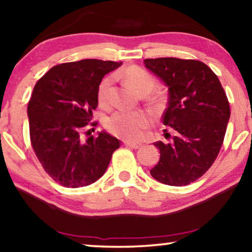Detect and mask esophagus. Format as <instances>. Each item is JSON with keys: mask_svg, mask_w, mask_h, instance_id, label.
I'll list each match as a JSON object with an SVG mask.
<instances>
[{"mask_svg": "<svg viewBox=\"0 0 252 252\" xmlns=\"http://www.w3.org/2000/svg\"><path fill=\"white\" fill-rule=\"evenodd\" d=\"M125 145L126 146V147L129 148H132V149H138L140 148V144H134V142H130V141H125Z\"/></svg>", "mask_w": 252, "mask_h": 252, "instance_id": "esophagus-1", "label": "esophagus"}]
</instances>
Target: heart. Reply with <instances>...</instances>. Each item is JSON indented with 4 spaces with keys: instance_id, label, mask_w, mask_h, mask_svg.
I'll list each match as a JSON object with an SVG mask.
<instances>
[{
    "instance_id": "1",
    "label": "heart",
    "mask_w": 252,
    "mask_h": 252,
    "mask_svg": "<svg viewBox=\"0 0 252 252\" xmlns=\"http://www.w3.org/2000/svg\"><path fill=\"white\" fill-rule=\"evenodd\" d=\"M120 76L139 95L148 94L155 87V78L140 66H127L120 73ZM112 82L113 77L106 76L100 80L97 87V100L102 106H106L108 104ZM154 100L160 102V96H155ZM150 115L142 111H118L106 120L105 126L115 136L126 140L136 141L142 138L145 130L150 126Z\"/></svg>"
}]
</instances>
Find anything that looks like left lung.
I'll return each instance as SVG.
<instances>
[{"label": "left lung", "mask_w": 252, "mask_h": 252, "mask_svg": "<svg viewBox=\"0 0 252 252\" xmlns=\"http://www.w3.org/2000/svg\"><path fill=\"white\" fill-rule=\"evenodd\" d=\"M144 62L168 87L162 121L174 132L170 144H154L160 157L150 174L164 185H190L208 171L222 147L231 114L226 94L200 61L158 58Z\"/></svg>", "instance_id": "8db88e82"}]
</instances>
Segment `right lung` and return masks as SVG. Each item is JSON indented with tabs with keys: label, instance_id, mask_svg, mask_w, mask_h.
I'll list each match as a JSON object with an SVG mask.
<instances>
[{
	"label": "right lung",
	"instance_id": "1",
	"mask_svg": "<svg viewBox=\"0 0 252 252\" xmlns=\"http://www.w3.org/2000/svg\"><path fill=\"white\" fill-rule=\"evenodd\" d=\"M122 62L81 60L55 65L36 82L28 103L30 141L45 172L66 188L89 186L102 176L119 139L88 126L96 110L97 87Z\"/></svg>",
	"mask_w": 252,
	"mask_h": 252
}]
</instances>
